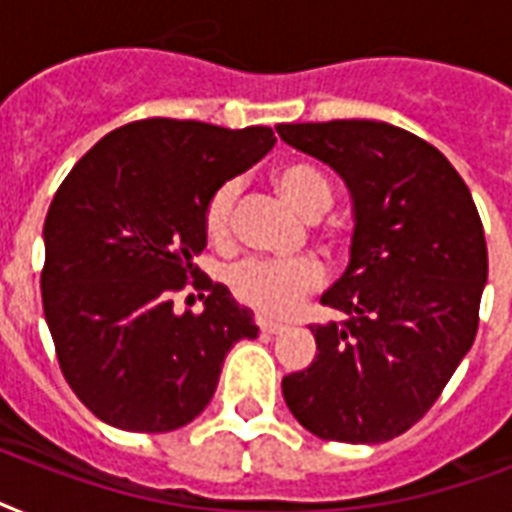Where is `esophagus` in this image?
Wrapping results in <instances>:
<instances>
[{
  "instance_id": "esophagus-1",
  "label": "esophagus",
  "mask_w": 512,
  "mask_h": 512,
  "mask_svg": "<svg viewBox=\"0 0 512 512\" xmlns=\"http://www.w3.org/2000/svg\"><path fill=\"white\" fill-rule=\"evenodd\" d=\"M257 327H260V332H263V335H279L281 329H284V324L265 319V316H257Z\"/></svg>"
}]
</instances>
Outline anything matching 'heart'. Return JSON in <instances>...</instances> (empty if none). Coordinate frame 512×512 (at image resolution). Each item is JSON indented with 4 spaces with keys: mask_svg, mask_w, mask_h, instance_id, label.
<instances>
[{
    "mask_svg": "<svg viewBox=\"0 0 512 512\" xmlns=\"http://www.w3.org/2000/svg\"><path fill=\"white\" fill-rule=\"evenodd\" d=\"M273 185L281 199L305 220H319L335 199L327 175L308 162H284L273 170ZM239 199V183L228 180L212 191L204 207V231L215 247H228L233 241V209ZM233 297L239 303L265 313L287 316L308 292L321 284V268L313 260H247L236 265L228 276Z\"/></svg>",
    "mask_w": 512,
    "mask_h": 512,
    "instance_id": "b5f03b06",
    "label": "heart"
}]
</instances>
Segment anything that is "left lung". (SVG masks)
<instances>
[{
  "mask_svg": "<svg viewBox=\"0 0 512 512\" xmlns=\"http://www.w3.org/2000/svg\"><path fill=\"white\" fill-rule=\"evenodd\" d=\"M353 201L348 268L321 295L345 321L313 324L316 358L281 380L305 430L342 444L401 436L436 404L478 332L484 225L438 148L372 119L279 124Z\"/></svg>",
  "mask_w": 512,
  "mask_h": 512,
  "instance_id": "left-lung-1",
  "label": "left lung"
}]
</instances>
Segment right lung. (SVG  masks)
I'll return each mask as SVG.
<instances>
[{
    "label": "right lung",
    "mask_w": 512,
    "mask_h": 512,
    "mask_svg": "<svg viewBox=\"0 0 512 512\" xmlns=\"http://www.w3.org/2000/svg\"><path fill=\"white\" fill-rule=\"evenodd\" d=\"M271 127L143 119L108 132L60 183L44 220L42 305L60 369L98 420L132 433L188 425L212 401L252 311L193 265L217 185L263 159ZM194 279L201 314H177Z\"/></svg>",
    "instance_id": "add662e5"
}]
</instances>
